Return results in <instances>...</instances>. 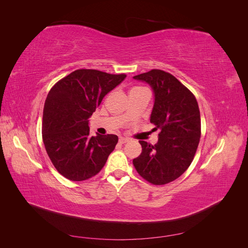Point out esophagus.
Returning a JSON list of instances; mask_svg holds the SVG:
<instances>
[{
	"mask_svg": "<svg viewBox=\"0 0 248 248\" xmlns=\"http://www.w3.org/2000/svg\"><path fill=\"white\" fill-rule=\"evenodd\" d=\"M128 141H129V139L123 138V137H120L119 138V142H120V144H126V142H128Z\"/></svg>",
	"mask_w": 248,
	"mask_h": 248,
	"instance_id": "34e87169",
	"label": "esophagus"
}]
</instances>
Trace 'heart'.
I'll return each instance as SVG.
<instances>
[{
    "label": "heart",
    "mask_w": 248,
    "mask_h": 248,
    "mask_svg": "<svg viewBox=\"0 0 248 248\" xmlns=\"http://www.w3.org/2000/svg\"><path fill=\"white\" fill-rule=\"evenodd\" d=\"M139 89H142L141 87H134L131 89V91H134V90H139Z\"/></svg>",
    "instance_id": "1"
}]
</instances>
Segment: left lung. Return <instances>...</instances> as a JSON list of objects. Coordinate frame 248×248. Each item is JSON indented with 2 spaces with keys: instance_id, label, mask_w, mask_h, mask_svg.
<instances>
[{
  "instance_id": "obj_1",
  "label": "left lung",
  "mask_w": 248,
  "mask_h": 248,
  "mask_svg": "<svg viewBox=\"0 0 248 248\" xmlns=\"http://www.w3.org/2000/svg\"><path fill=\"white\" fill-rule=\"evenodd\" d=\"M133 78L146 81L155 94L150 122L159 129L158 141L140 140L141 153L133 166L153 185H164L181 176L196 155L201 138V115L196 96L172 74L152 69Z\"/></svg>"
}]
</instances>
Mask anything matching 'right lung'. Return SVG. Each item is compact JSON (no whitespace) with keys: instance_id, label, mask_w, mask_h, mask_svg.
Returning a JSON list of instances; mask_svg holds the SVG:
<instances>
[{"instance_id":"obj_1","label":"right lung","mask_w":248,"mask_h":248,"mask_svg":"<svg viewBox=\"0 0 248 248\" xmlns=\"http://www.w3.org/2000/svg\"><path fill=\"white\" fill-rule=\"evenodd\" d=\"M126 78L78 69L57 81L43 108L42 140L56 170L71 181L97 175L118 142L115 134L91 137L89 121L103 97Z\"/></svg>"}]
</instances>
